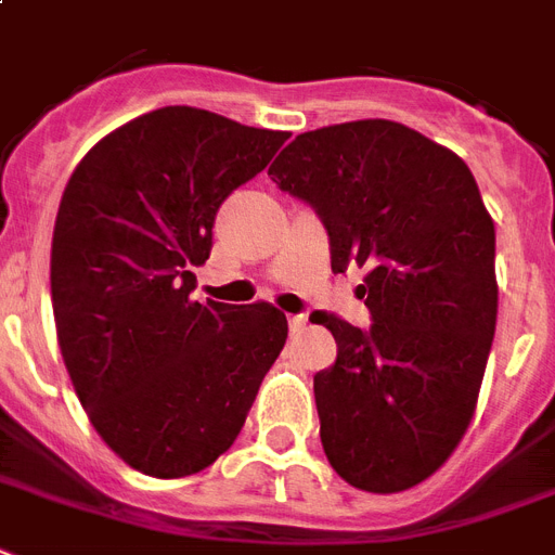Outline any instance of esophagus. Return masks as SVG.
I'll use <instances>...</instances> for the list:
<instances>
[{
    "label": "esophagus",
    "mask_w": 555,
    "mask_h": 555,
    "mask_svg": "<svg viewBox=\"0 0 555 555\" xmlns=\"http://www.w3.org/2000/svg\"><path fill=\"white\" fill-rule=\"evenodd\" d=\"M306 323H309V318H306V314H288V328H292V332H300V328H306Z\"/></svg>",
    "instance_id": "esophagus-1"
}]
</instances>
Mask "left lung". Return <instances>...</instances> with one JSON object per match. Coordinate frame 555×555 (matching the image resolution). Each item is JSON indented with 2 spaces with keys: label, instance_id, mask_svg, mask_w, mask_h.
<instances>
[{
  "label": "left lung",
  "instance_id": "1",
  "mask_svg": "<svg viewBox=\"0 0 555 555\" xmlns=\"http://www.w3.org/2000/svg\"><path fill=\"white\" fill-rule=\"evenodd\" d=\"M269 176L314 206L332 272L369 269V332L314 314L337 343L314 374L323 451L360 491H409L474 420L496 332L491 212L460 155L388 118L304 132Z\"/></svg>",
  "mask_w": 555,
  "mask_h": 555
}]
</instances>
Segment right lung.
Instances as JSON below:
<instances>
[{
  "label": "right lung",
  "instance_id": "right-lung-1",
  "mask_svg": "<svg viewBox=\"0 0 555 555\" xmlns=\"http://www.w3.org/2000/svg\"><path fill=\"white\" fill-rule=\"evenodd\" d=\"M288 135L162 107L73 169L50 249L64 365L99 437L130 468L181 479L235 442L286 343L272 304L192 300L218 206Z\"/></svg>",
  "mask_w": 555,
  "mask_h": 555
}]
</instances>
